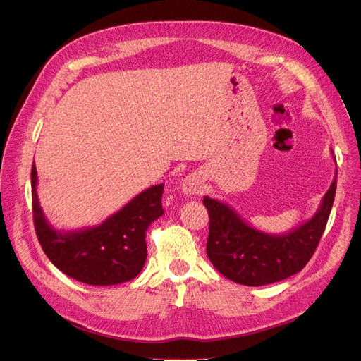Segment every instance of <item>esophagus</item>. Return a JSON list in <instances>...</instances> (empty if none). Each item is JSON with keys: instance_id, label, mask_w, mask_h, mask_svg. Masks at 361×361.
<instances>
[{"instance_id": "1", "label": "esophagus", "mask_w": 361, "mask_h": 361, "mask_svg": "<svg viewBox=\"0 0 361 361\" xmlns=\"http://www.w3.org/2000/svg\"><path fill=\"white\" fill-rule=\"evenodd\" d=\"M182 191L188 195H199L203 192V179L200 173H190L182 180Z\"/></svg>"}]
</instances>
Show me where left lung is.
<instances>
[{"mask_svg":"<svg viewBox=\"0 0 361 361\" xmlns=\"http://www.w3.org/2000/svg\"><path fill=\"white\" fill-rule=\"evenodd\" d=\"M336 176L310 220L280 235L257 231L232 206L204 195L203 204L209 212L206 253L212 265L228 280L245 286H264L297 274L313 256L325 231L336 195Z\"/></svg>","mask_w":361,"mask_h":361,"instance_id":"obj_1","label":"left lung"}]
</instances>
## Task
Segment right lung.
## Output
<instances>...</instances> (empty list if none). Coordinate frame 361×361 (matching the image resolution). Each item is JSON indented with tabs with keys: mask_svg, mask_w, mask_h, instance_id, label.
Listing matches in <instances>:
<instances>
[{
	"mask_svg": "<svg viewBox=\"0 0 361 361\" xmlns=\"http://www.w3.org/2000/svg\"><path fill=\"white\" fill-rule=\"evenodd\" d=\"M37 171L31 169L32 218L39 243L48 259L64 274L85 285L111 286L135 279L147 257L146 231L164 214V183L154 185L94 227L54 228L40 206Z\"/></svg>",
	"mask_w": 361,
	"mask_h": 361,
	"instance_id": "add662e5",
	"label": "right lung"
}]
</instances>
